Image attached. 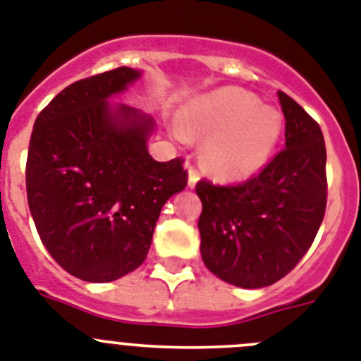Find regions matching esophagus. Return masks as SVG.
<instances>
[{
  "label": "esophagus",
  "instance_id": "1",
  "mask_svg": "<svg viewBox=\"0 0 361 361\" xmlns=\"http://www.w3.org/2000/svg\"><path fill=\"white\" fill-rule=\"evenodd\" d=\"M198 180H200V172L196 171L194 167H190L189 169V187H194V185L198 183Z\"/></svg>",
  "mask_w": 361,
  "mask_h": 361
}]
</instances>
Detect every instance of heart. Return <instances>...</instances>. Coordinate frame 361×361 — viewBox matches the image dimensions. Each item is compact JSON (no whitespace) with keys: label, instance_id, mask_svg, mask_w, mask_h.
Listing matches in <instances>:
<instances>
[{"label":"heart","instance_id":"obj_1","mask_svg":"<svg viewBox=\"0 0 361 361\" xmlns=\"http://www.w3.org/2000/svg\"><path fill=\"white\" fill-rule=\"evenodd\" d=\"M283 120L274 106L255 94L224 87L203 94L181 109L174 134L207 137L203 161L219 178L252 176L269 161L281 136Z\"/></svg>","mask_w":361,"mask_h":361}]
</instances>
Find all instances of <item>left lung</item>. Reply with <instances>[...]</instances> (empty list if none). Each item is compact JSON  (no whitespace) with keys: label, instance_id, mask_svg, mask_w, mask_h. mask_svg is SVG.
Masks as SVG:
<instances>
[{"label":"left lung","instance_id":"obj_1","mask_svg":"<svg viewBox=\"0 0 361 361\" xmlns=\"http://www.w3.org/2000/svg\"><path fill=\"white\" fill-rule=\"evenodd\" d=\"M285 149L238 185L200 180L202 258L219 280L259 289L289 274L305 256L327 205L324 134L290 96L278 92Z\"/></svg>","mask_w":361,"mask_h":361}]
</instances>
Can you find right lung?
Instances as JSON below:
<instances>
[{
	"label": "right lung",
	"mask_w": 361,
	"mask_h": 361,
	"mask_svg": "<svg viewBox=\"0 0 361 361\" xmlns=\"http://www.w3.org/2000/svg\"><path fill=\"white\" fill-rule=\"evenodd\" d=\"M140 78L128 67L68 85L39 112L27 200L50 256L80 280L114 281L145 262L161 207L187 187L183 159L147 150L154 120L106 99Z\"/></svg>",
	"instance_id": "obj_1"
}]
</instances>
